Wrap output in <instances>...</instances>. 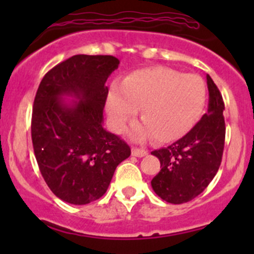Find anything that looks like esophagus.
Segmentation results:
<instances>
[{"instance_id": "34e87169", "label": "esophagus", "mask_w": 254, "mask_h": 254, "mask_svg": "<svg viewBox=\"0 0 254 254\" xmlns=\"http://www.w3.org/2000/svg\"><path fill=\"white\" fill-rule=\"evenodd\" d=\"M131 153H132V156H135V157H143V156L147 155V151L143 150V148L132 147L131 148Z\"/></svg>"}]
</instances>
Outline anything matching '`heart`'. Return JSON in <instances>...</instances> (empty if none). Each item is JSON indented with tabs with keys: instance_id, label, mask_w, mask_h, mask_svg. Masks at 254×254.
I'll return each mask as SVG.
<instances>
[{
	"instance_id": "1",
	"label": "heart",
	"mask_w": 254,
	"mask_h": 254,
	"mask_svg": "<svg viewBox=\"0 0 254 254\" xmlns=\"http://www.w3.org/2000/svg\"><path fill=\"white\" fill-rule=\"evenodd\" d=\"M205 83L198 75L155 67L136 71L122 84L113 83L107 96V112L113 129L123 131L141 108L143 124L132 131L135 139L152 134L158 142H171L195 125L205 106Z\"/></svg>"
}]
</instances>
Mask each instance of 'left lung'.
<instances>
[{
  "instance_id": "8db88e82",
  "label": "left lung",
  "mask_w": 254,
  "mask_h": 254,
  "mask_svg": "<svg viewBox=\"0 0 254 254\" xmlns=\"http://www.w3.org/2000/svg\"><path fill=\"white\" fill-rule=\"evenodd\" d=\"M207 112L182 139L151 155L160 160L161 171L151 181L162 200L183 204L198 196L209 186L221 163L225 145V104L219 88L206 75Z\"/></svg>"
}]
</instances>
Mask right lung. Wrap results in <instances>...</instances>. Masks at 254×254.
Segmentation results:
<instances>
[{
	"mask_svg": "<svg viewBox=\"0 0 254 254\" xmlns=\"http://www.w3.org/2000/svg\"><path fill=\"white\" fill-rule=\"evenodd\" d=\"M118 66L111 55H75L51 68L35 94V158L51 191L68 204L101 198L117 166L131 153L127 142L103 127L106 82Z\"/></svg>",
	"mask_w": 254,
	"mask_h": 254,
	"instance_id": "add662e5",
	"label": "right lung"
}]
</instances>
